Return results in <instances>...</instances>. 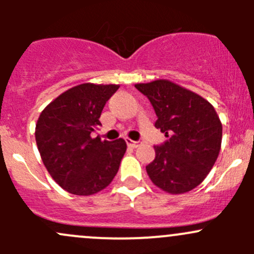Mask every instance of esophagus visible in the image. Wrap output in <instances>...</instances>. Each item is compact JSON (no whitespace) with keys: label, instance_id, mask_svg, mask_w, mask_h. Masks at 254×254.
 <instances>
[{"label":"esophagus","instance_id":"34e87169","mask_svg":"<svg viewBox=\"0 0 254 254\" xmlns=\"http://www.w3.org/2000/svg\"><path fill=\"white\" fill-rule=\"evenodd\" d=\"M125 141H127V145L131 148H136L141 145V141H134V140H130V139H127Z\"/></svg>","mask_w":254,"mask_h":254}]
</instances>
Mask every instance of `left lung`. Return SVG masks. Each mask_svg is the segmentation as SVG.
Here are the masks:
<instances>
[{"instance_id":"left-lung-1","label":"left lung","mask_w":254,"mask_h":254,"mask_svg":"<svg viewBox=\"0 0 254 254\" xmlns=\"http://www.w3.org/2000/svg\"><path fill=\"white\" fill-rule=\"evenodd\" d=\"M155 109V127L167 137L155 146L146 171L155 186L171 194L198 187L209 175L221 148L222 124L214 107L199 94L168 79L135 84Z\"/></svg>"}]
</instances>
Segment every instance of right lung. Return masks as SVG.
<instances>
[{"label":"right lung","instance_id":"1","mask_svg":"<svg viewBox=\"0 0 254 254\" xmlns=\"http://www.w3.org/2000/svg\"><path fill=\"white\" fill-rule=\"evenodd\" d=\"M118 84L82 83L45 107L35 125V141L54 181L75 195H92L111 184L127 151L123 139L91 137Z\"/></svg>","mask_w":254,"mask_h":254}]
</instances>
